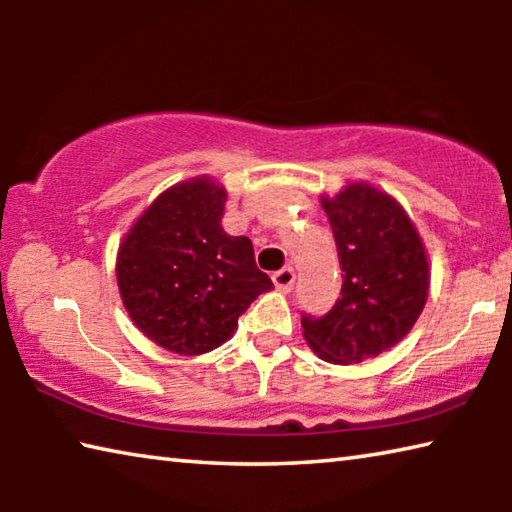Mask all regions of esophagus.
<instances>
[{
  "label": "esophagus",
  "mask_w": 512,
  "mask_h": 512,
  "mask_svg": "<svg viewBox=\"0 0 512 512\" xmlns=\"http://www.w3.org/2000/svg\"><path fill=\"white\" fill-rule=\"evenodd\" d=\"M273 282H275L277 291L289 293L291 287H293V282H296V271H293V266H284V268H280V271H275Z\"/></svg>",
  "instance_id": "esophagus-1"
}]
</instances>
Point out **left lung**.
Segmentation results:
<instances>
[{"instance_id": "obj_1", "label": "left lung", "mask_w": 512, "mask_h": 512, "mask_svg": "<svg viewBox=\"0 0 512 512\" xmlns=\"http://www.w3.org/2000/svg\"><path fill=\"white\" fill-rule=\"evenodd\" d=\"M343 271L341 298L325 316H302V336L327 363H361L411 332L429 296V257L391 194L350 183L320 196Z\"/></svg>"}]
</instances>
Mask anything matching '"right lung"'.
<instances>
[{
  "instance_id": "right-lung-1",
  "label": "right lung",
  "mask_w": 512,
  "mask_h": 512,
  "mask_svg": "<svg viewBox=\"0 0 512 512\" xmlns=\"http://www.w3.org/2000/svg\"><path fill=\"white\" fill-rule=\"evenodd\" d=\"M228 192L210 176L171 185L117 253V287L146 339L180 357L219 348L259 293L273 289L248 237L221 228Z\"/></svg>"
}]
</instances>
